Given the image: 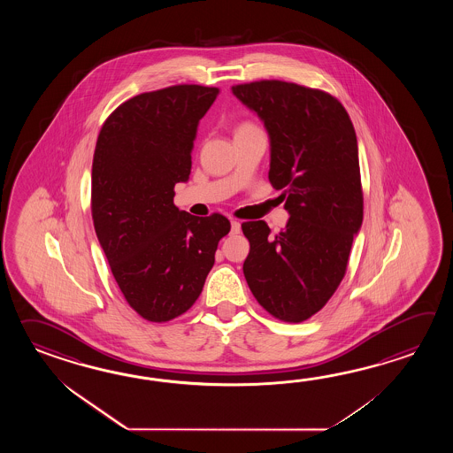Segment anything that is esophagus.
I'll return each mask as SVG.
<instances>
[{
    "label": "esophagus",
    "instance_id": "esophagus-1",
    "mask_svg": "<svg viewBox=\"0 0 453 453\" xmlns=\"http://www.w3.org/2000/svg\"><path fill=\"white\" fill-rule=\"evenodd\" d=\"M241 231V223L236 220H231V234H238Z\"/></svg>",
    "mask_w": 453,
    "mask_h": 453
}]
</instances>
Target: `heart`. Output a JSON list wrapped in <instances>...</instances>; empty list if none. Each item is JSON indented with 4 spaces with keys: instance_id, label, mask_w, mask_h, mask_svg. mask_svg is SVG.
<instances>
[{
    "instance_id": "b5f03b06",
    "label": "heart",
    "mask_w": 453,
    "mask_h": 453,
    "mask_svg": "<svg viewBox=\"0 0 453 453\" xmlns=\"http://www.w3.org/2000/svg\"><path fill=\"white\" fill-rule=\"evenodd\" d=\"M250 129H257L256 126L250 125V123H241L238 127H236V133H242V131H250Z\"/></svg>"
}]
</instances>
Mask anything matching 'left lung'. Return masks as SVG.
<instances>
[{
	"label": "left lung",
	"instance_id": "1",
	"mask_svg": "<svg viewBox=\"0 0 453 453\" xmlns=\"http://www.w3.org/2000/svg\"><path fill=\"white\" fill-rule=\"evenodd\" d=\"M270 137V184L289 220L272 234L264 220L241 225L250 250L242 272L273 318L303 322L327 304L347 272L363 223L357 133L345 106L324 90L285 81L231 87Z\"/></svg>",
	"mask_w": 453,
	"mask_h": 453
}]
</instances>
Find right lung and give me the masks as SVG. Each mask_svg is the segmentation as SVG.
<instances>
[{"instance_id": "1", "label": "right lung", "mask_w": 453, "mask_h": 453, "mask_svg": "<svg viewBox=\"0 0 453 453\" xmlns=\"http://www.w3.org/2000/svg\"><path fill=\"white\" fill-rule=\"evenodd\" d=\"M217 87L180 84L126 100L108 116L92 164V220L127 304L168 322L199 298L219 241L222 213L194 217L173 203L188 181L197 125Z\"/></svg>"}]
</instances>
